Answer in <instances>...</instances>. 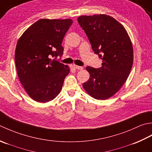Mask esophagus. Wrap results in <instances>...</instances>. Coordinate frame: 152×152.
Here are the masks:
<instances>
[{
  "label": "esophagus",
  "instance_id": "1",
  "mask_svg": "<svg viewBox=\"0 0 152 152\" xmlns=\"http://www.w3.org/2000/svg\"><path fill=\"white\" fill-rule=\"evenodd\" d=\"M74 67H75L76 69H78V70H82L83 69V67L82 66H77V65H74Z\"/></svg>",
  "mask_w": 152,
  "mask_h": 152
}]
</instances>
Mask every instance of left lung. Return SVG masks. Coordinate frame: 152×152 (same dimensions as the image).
I'll return each instance as SVG.
<instances>
[{
  "label": "left lung",
  "mask_w": 152,
  "mask_h": 152,
  "mask_svg": "<svg viewBox=\"0 0 152 152\" xmlns=\"http://www.w3.org/2000/svg\"><path fill=\"white\" fill-rule=\"evenodd\" d=\"M77 21L102 60L99 69L86 67L90 78L83 87L92 98L107 100L119 91L131 73L134 57L131 40L123 25L110 15H80Z\"/></svg>",
  "instance_id": "obj_1"
}]
</instances>
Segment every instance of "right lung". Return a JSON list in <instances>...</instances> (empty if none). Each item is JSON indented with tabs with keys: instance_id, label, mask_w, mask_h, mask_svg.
<instances>
[{
	"instance_id": "1",
	"label": "right lung",
	"mask_w": 152,
	"mask_h": 152,
	"mask_svg": "<svg viewBox=\"0 0 152 152\" xmlns=\"http://www.w3.org/2000/svg\"><path fill=\"white\" fill-rule=\"evenodd\" d=\"M72 23V19H41L18 39L15 51L18 75L33 100L50 102L62 88L70 69L51 57L63 55L61 42Z\"/></svg>"
}]
</instances>
